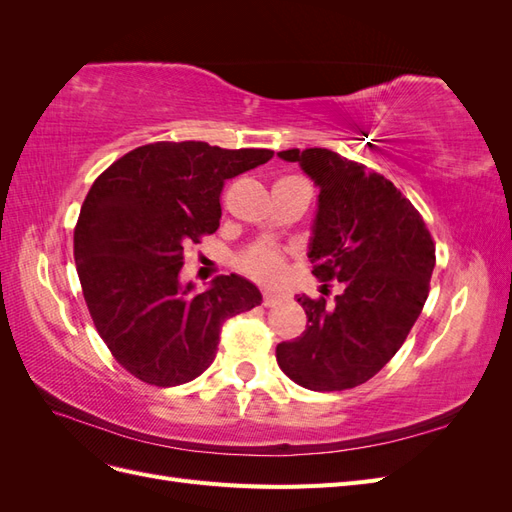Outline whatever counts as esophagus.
I'll use <instances>...</instances> for the list:
<instances>
[{"instance_id": "34e87169", "label": "esophagus", "mask_w": 512, "mask_h": 512, "mask_svg": "<svg viewBox=\"0 0 512 512\" xmlns=\"http://www.w3.org/2000/svg\"><path fill=\"white\" fill-rule=\"evenodd\" d=\"M284 299H286V294H282V292H262V305L265 307H273Z\"/></svg>"}]
</instances>
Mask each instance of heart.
I'll use <instances>...</instances> for the list:
<instances>
[{"label":"heart","mask_w":512,"mask_h":512,"mask_svg":"<svg viewBox=\"0 0 512 512\" xmlns=\"http://www.w3.org/2000/svg\"><path fill=\"white\" fill-rule=\"evenodd\" d=\"M232 267L254 282L275 284L277 280H282L286 273V254L273 243L256 241L243 247L239 254H235V258H232Z\"/></svg>","instance_id":"obj_1"}]
</instances>
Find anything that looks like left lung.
<instances>
[{
  "mask_svg": "<svg viewBox=\"0 0 512 512\" xmlns=\"http://www.w3.org/2000/svg\"><path fill=\"white\" fill-rule=\"evenodd\" d=\"M320 188L309 258L314 275L345 292L297 299L307 327L275 348L284 374L309 391L354 389L406 342L429 294L436 243L410 200L384 175L331 149H288ZM328 296V295H327Z\"/></svg>",
  "mask_w": 512,
  "mask_h": 512,
  "instance_id": "obj_1",
  "label": "left lung"
}]
</instances>
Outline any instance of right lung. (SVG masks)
Returning a JSON list of instances; mask_svg holds the SVG:
<instances>
[{"label":"right lung","mask_w":512,"mask_h":512,"mask_svg":"<svg viewBox=\"0 0 512 512\" xmlns=\"http://www.w3.org/2000/svg\"><path fill=\"white\" fill-rule=\"evenodd\" d=\"M271 158L160 141L121 156L89 188L74 226L76 273L98 335L134 378L164 389L194 380L218 354L222 324L260 305L239 275L194 292L179 269L183 247L218 230L226 179Z\"/></svg>","instance_id":"add662e5"}]
</instances>
